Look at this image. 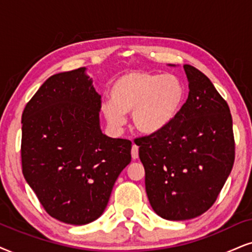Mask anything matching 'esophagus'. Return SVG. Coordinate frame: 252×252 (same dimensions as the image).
<instances>
[{
	"instance_id": "esophagus-1",
	"label": "esophagus",
	"mask_w": 252,
	"mask_h": 252,
	"mask_svg": "<svg viewBox=\"0 0 252 252\" xmlns=\"http://www.w3.org/2000/svg\"><path fill=\"white\" fill-rule=\"evenodd\" d=\"M131 157L132 159H137L138 158V146L136 144L132 145V149H131Z\"/></svg>"
}]
</instances>
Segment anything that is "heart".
<instances>
[{
    "instance_id": "obj_1",
    "label": "heart",
    "mask_w": 252,
    "mask_h": 252,
    "mask_svg": "<svg viewBox=\"0 0 252 252\" xmlns=\"http://www.w3.org/2000/svg\"><path fill=\"white\" fill-rule=\"evenodd\" d=\"M184 98V86L174 75L129 72L114 82L111 101L102 104V111L113 129H122L126 114H132L139 132L156 135L176 120Z\"/></svg>"
}]
</instances>
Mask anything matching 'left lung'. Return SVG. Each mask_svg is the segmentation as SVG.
Masks as SVG:
<instances>
[{
  "instance_id": "obj_1",
  "label": "left lung",
  "mask_w": 252,
  "mask_h": 252,
  "mask_svg": "<svg viewBox=\"0 0 252 252\" xmlns=\"http://www.w3.org/2000/svg\"><path fill=\"white\" fill-rule=\"evenodd\" d=\"M189 93L166 129L135 139L150 205L171 221L194 219L216 201L235 160L230 109L199 69L184 65Z\"/></svg>"
}]
</instances>
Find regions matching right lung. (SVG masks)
<instances>
[{"label": "right lung", "instance_id": "right-lung-1", "mask_svg": "<svg viewBox=\"0 0 252 252\" xmlns=\"http://www.w3.org/2000/svg\"><path fill=\"white\" fill-rule=\"evenodd\" d=\"M101 95L80 67L50 76L22 115V171L46 213L67 224L102 215L131 142L100 128Z\"/></svg>", "mask_w": 252, "mask_h": 252}]
</instances>
